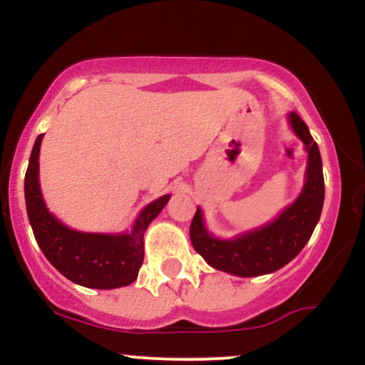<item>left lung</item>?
Listing matches in <instances>:
<instances>
[{
	"label": "left lung",
	"instance_id": "1",
	"mask_svg": "<svg viewBox=\"0 0 365 365\" xmlns=\"http://www.w3.org/2000/svg\"><path fill=\"white\" fill-rule=\"evenodd\" d=\"M288 118L293 132L309 153L302 194L273 223L247 232L233 240L212 237L204 225L202 212L197 207L190 223V242L195 252L202 255L209 266L244 278L274 273L297 257L311 238L324 202L322 161L319 148L302 118L295 111H292Z\"/></svg>",
	"mask_w": 365,
	"mask_h": 365
}]
</instances>
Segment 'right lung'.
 I'll list each match as a JSON object with an SVG mask.
<instances>
[{"instance_id": "1", "label": "right lung", "mask_w": 365, "mask_h": 365, "mask_svg": "<svg viewBox=\"0 0 365 365\" xmlns=\"http://www.w3.org/2000/svg\"><path fill=\"white\" fill-rule=\"evenodd\" d=\"M43 133L32 148L25 173V204L37 245L49 262L70 282L87 288L127 287L139 274L144 261V232L170 195H163L140 211L132 232L123 235L75 232L46 207L39 187V150Z\"/></svg>"}]
</instances>
